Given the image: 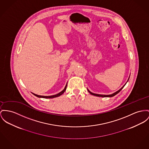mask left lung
<instances>
[{
  "label": "left lung",
  "mask_w": 149,
  "mask_h": 149,
  "mask_svg": "<svg viewBox=\"0 0 149 149\" xmlns=\"http://www.w3.org/2000/svg\"><path fill=\"white\" fill-rule=\"evenodd\" d=\"M130 77V76H129ZM129 78H128V81H127V82L125 84V85H124V86L121 88V89H120L119 90H118L117 91H116L115 93H113V94H109V95H102V94H95V93H92V92H91L88 89V91L89 92L90 94H91V95H94V96H97V97H113V96H115V95H116L117 94H118L119 92L121 90L123 89V88L124 87V86L126 85V84L128 82V80L129 79Z\"/></svg>",
  "instance_id": "8db88e82"
}]
</instances>
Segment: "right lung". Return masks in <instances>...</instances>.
<instances>
[{
	"label": "right lung",
	"instance_id": "1",
	"mask_svg": "<svg viewBox=\"0 0 149 149\" xmlns=\"http://www.w3.org/2000/svg\"><path fill=\"white\" fill-rule=\"evenodd\" d=\"M67 84H66V85H65V88H64V89L63 90L61 91H60V93H58V94H55V95H50V96H43V95H37V94H34V93H33V95H34L35 96H36V97H38V98H56V97H59L61 95H62L64 93V91L66 90V89H67Z\"/></svg>",
	"mask_w": 149,
	"mask_h": 149
}]
</instances>
